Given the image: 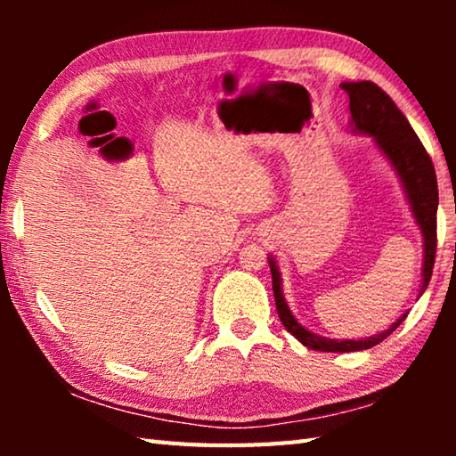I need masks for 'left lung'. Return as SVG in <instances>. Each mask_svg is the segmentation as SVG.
I'll return each mask as SVG.
<instances>
[{
	"label": "left lung",
	"instance_id": "1",
	"mask_svg": "<svg viewBox=\"0 0 456 456\" xmlns=\"http://www.w3.org/2000/svg\"><path fill=\"white\" fill-rule=\"evenodd\" d=\"M350 96V125L348 128L354 134H364L372 138V142L382 157L388 160L392 171L396 173L400 187L404 191L408 209L412 213L416 227L420 229L422 235V280L419 296L430 281L432 265H435V251H436V209H438V187H436V173L432 167V160L424 151L422 142L406 120L403 112L398 110L392 98L386 94L382 88H378L374 82H342L339 84ZM269 269H272L273 280V296L280 320L297 342H302L305 348L320 350V352H360L368 350L372 346L380 344L382 339L388 338L400 323L404 322L408 312L388 326V330L380 334L360 338V339H331L323 338L315 331L307 330L297 322L296 315L291 314L288 302L283 297L281 288V272L277 265L275 257L269 253L267 256Z\"/></svg>",
	"mask_w": 456,
	"mask_h": 456
}]
</instances>
